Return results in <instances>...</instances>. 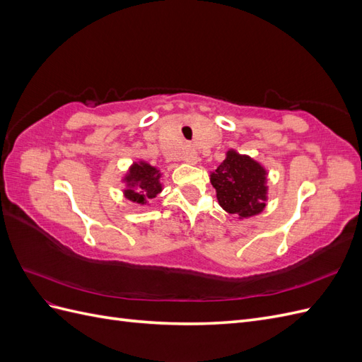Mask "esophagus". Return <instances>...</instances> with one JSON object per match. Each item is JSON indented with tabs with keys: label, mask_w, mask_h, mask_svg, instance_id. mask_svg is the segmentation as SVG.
<instances>
[{
	"label": "esophagus",
	"mask_w": 362,
	"mask_h": 362,
	"mask_svg": "<svg viewBox=\"0 0 362 362\" xmlns=\"http://www.w3.org/2000/svg\"><path fill=\"white\" fill-rule=\"evenodd\" d=\"M182 158H184V161H187V163H190V164L198 163V154H196L194 149H187V151H185Z\"/></svg>",
	"instance_id": "1"
}]
</instances>
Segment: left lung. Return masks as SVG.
Segmentation results:
<instances>
[{
	"mask_svg": "<svg viewBox=\"0 0 362 362\" xmlns=\"http://www.w3.org/2000/svg\"><path fill=\"white\" fill-rule=\"evenodd\" d=\"M217 201L225 211L250 217L266 206V170L255 160L228 151L226 158L211 173Z\"/></svg>",
	"mask_w": 362,
	"mask_h": 362,
	"instance_id": "left-lung-1",
	"label": "left lung"
}]
</instances>
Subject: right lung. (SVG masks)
<instances>
[{
    "label": "right lung",
    "instance_id": "obj_1",
    "mask_svg": "<svg viewBox=\"0 0 362 362\" xmlns=\"http://www.w3.org/2000/svg\"><path fill=\"white\" fill-rule=\"evenodd\" d=\"M129 187L124 192L125 198L136 204H146L148 199L156 198L161 192L160 172L148 163H134L125 177Z\"/></svg>",
    "mask_w": 362,
    "mask_h": 362
}]
</instances>
